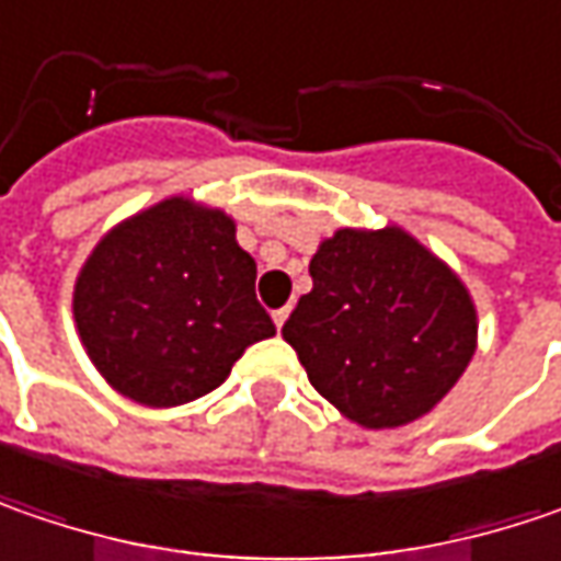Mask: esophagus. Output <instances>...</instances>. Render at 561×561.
<instances>
[{
    "label": "esophagus",
    "mask_w": 561,
    "mask_h": 561,
    "mask_svg": "<svg viewBox=\"0 0 561 561\" xmlns=\"http://www.w3.org/2000/svg\"><path fill=\"white\" fill-rule=\"evenodd\" d=\"M288 313H291V307H279V310H273V323H276V329L285 327Z\"/></svg>",
    "instance_id": "esophagus-1"
}]
</instances>
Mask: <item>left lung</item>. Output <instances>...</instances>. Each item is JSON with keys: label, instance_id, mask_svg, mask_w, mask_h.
<instances>
[{"label": "left lung", "instance_id": "8db88e82", "mask_svg": "<svg viewBox=\"0 0 561 561\" xmlns=\"http://www.w3.org/2000/svg\"><path fill=\"white\" fill-rule=\"evenodd\" d=\"M310 279L282 335L310 386L354 424L424 417L474 357L468 288L396 226L339 229L310 260Z\"/></svg>", "mask_w": 561, "mask_h": 561}]
</instances>
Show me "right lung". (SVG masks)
<instances>
[{
    "label": "right lung",
    "mask_w": 561,
    "mask_h": 561,
    "mask_svg": "<svg viewBox=\"0 0 561 561\" xmlns=\"http://www.w3.org/2000/svg\"><path fill=\"white\" fill-rule=\"evenodd\" d=\"M254 282V256L222 209L169 197L87 256L75 323L112 389L172 408L213 392L248 345L276 335Z\"/></svg>",
    "instance_id": "obj_1"
}]
</instances>
